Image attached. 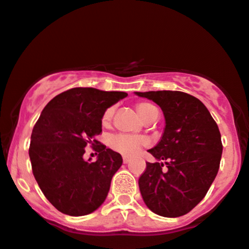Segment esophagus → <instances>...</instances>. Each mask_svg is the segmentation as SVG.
<instances>
[{"label": "esophagus", "instance_id": "esophagus-1", "mask_svg": "<svg viewBox=\"0 0 249 249\" xmlns=\"http://www.w3.org/2000/svg\"><path fill=\"white\" fill-rule=\"evenodd\" d=\"M123 162H124L125 164H126V163L130 162V158L126 157V156H124V157H123Z\"/></svg>", "mask_w": 249, "mask_h": 249}]
</instances>
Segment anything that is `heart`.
<instances>
[{
	"mask_svg": "<svg viewBox=\"0 0 249 249\" xmlns=\"http://www.w3.org/2000/svg\"><path fill=\"white\" fill-rule=\"evenodd\" d=\"M138 113L144 120H150L155 116H158V110L152 104L146 102H139L136 105ZM113 107H108L103 114V125H108L113 117ZM147 138L142 135H130V133H117L111 136L108 139V146L113 151L123 156H133L141 150L142 146L146 145Z\"/></svg>",
	"mask_w": 249,
	"mask_h": 249,
	"instance_id": "heart-1",
	"label": "heart"
}]
</instances>
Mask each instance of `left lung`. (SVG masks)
<instances>
[{"label": "left lung", "mask_w": 249, "mask_h": 249, "mask_svg": "<svg viewBox=\"0 0 249 249\" xmlns=\"http://www.w3.org/2000/svg\"><path fill=\"white\" fill-rule=\"evenodd\" d=\"M136 94L160 105L165 118L160 143L149 150L164 164L146 162L138 179L142 197L155 214L182 216L200 203L217 175L222 155L217 124L201 100L184 92Z\"/></svg>", "instance_id": "obj_1"}]
</instances>
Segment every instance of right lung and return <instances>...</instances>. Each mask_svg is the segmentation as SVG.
Returning <instances> with one entry per match:
<instances>
[{
  "instance_id": "obj_1",
  "label": "right lung",
  "mask_w": 249,
  "mask_h": 249,
  "mask_svg": "<svg viewBox=\"0 0 249 249\" xmlns=\"http://www.w3.org/2000/svg\"><path fill=\"white\" fill-rule=\"evenodd\" d=\"M126 95L74 87L54 97L41 112L32 132L29 158L41 191L59 212L83 216L105 201L123 158L95 136L102 133L106 108ZM86 145L100 152L95 162L83 160Z\"/></svg>"
}]
</instances>
